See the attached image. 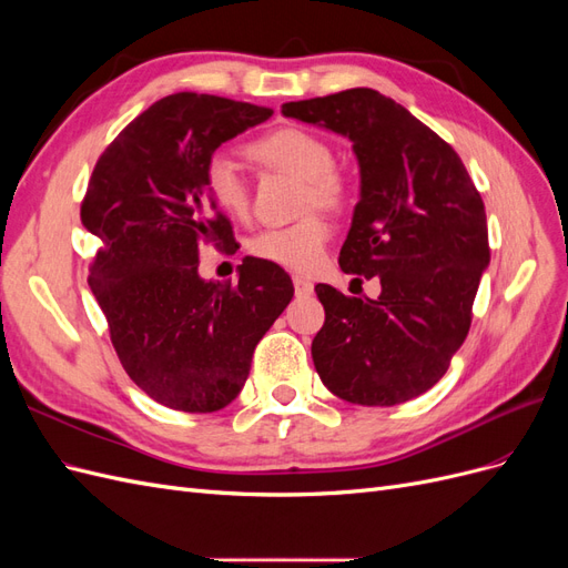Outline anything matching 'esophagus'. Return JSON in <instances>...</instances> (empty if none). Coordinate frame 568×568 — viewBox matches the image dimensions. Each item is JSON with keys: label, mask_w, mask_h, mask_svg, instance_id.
I'll return each instance as SVG.
<instances>
[{"label": "esophagus", "mask_w": 568, "mask_h": 568, "mask_svg": "<svg viewBox=\"0 0 568 568\" xmlns=\"http://www.w3.org/2000/svg\"><path fill=\"white\" fill-rule=\"evenodd\" d=\"M294 288H296V296H311L313 294V282H307L303 277H294Z\"/></svg>", "instance_id": "obj_1"}]
</instances>
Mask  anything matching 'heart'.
<instances>
[{
    "label": "heart",
    "mask_w": 568,
    "mask_h": 568,
    "mask_svg": "<svg viewBox=\"0 0 568 568\" xmlns=\"http://www.w3.org/2000/svg\"><path fill=\"white\" fill-rule=\"evenodd\" d=\"M248 153L280 173L294 175L305 182L303 209L338 211L348 201V186L336 173V153L324 136L286 125L270 130L248 144ZM203 189L215 209L234 220H244L251 211L248 182L234 159L225 151H215L203 165ZM332 230L320 215H307L288 227H270L255 234L248 251L272 265L307 274L320 267Z\"/></svg>",
    "instance_id": "heart-1"
}]
</instances>
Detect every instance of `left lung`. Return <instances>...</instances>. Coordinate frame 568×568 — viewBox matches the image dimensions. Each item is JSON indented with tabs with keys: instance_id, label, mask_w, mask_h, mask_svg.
Instances as JSON below:
<instances>
[{
	"instance_id": "1",
	"label": "left lung",
	"mask_w": 568,
	"mask_h": 568,
	"mask_svg": "<svg viewBox=\"0 0 568 568\" xmlns=\"http://www.w3.org/2000/svg\"><path fill=\"white\" fill-rule=\"evenodd\" d=\"M282 113L353 142L359 201L338 265L382 282L379 298L365 301L315 286L324 305L313 341L320 379L355 405L417 398L469 334L490 263L484 201L457 151L376 90L288 101Z\"/></svg>"
}]
</instances>
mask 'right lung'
Segmentation results:
<instances>
[{
    "mask_svg": "<svg viewBox=\"0 0 568 568\" xmlns=\"http://www.w3.org/2000/svg\"><path fill=\"white\" fill-rule=\"evenodd\" d=\"M272 115L213 94L163 97L101 153L80 205L99 239L90 288L120 365L149 398L180 412H217L248 379L257 341L294 296L280 267L257 257L239 282L199 277V251L239 248L203 189L211 153Z\"/></svg>",
    "mask_w": 568,
    "mask_h": 568,
    "instance_id": "obj_1",
    "label": "right lung"
}]
</instances>
